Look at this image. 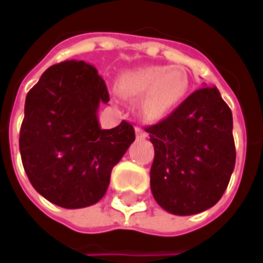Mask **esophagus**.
<instances>
[{
    "mask_svg": "<svg viewBox=\"0 0 263 263\" xmlns=\"http://www.w3.org/2000/svg\"><path fill=\"white\" fill-rule=\"evenodd\" d=\"M135 132H136V139H144V138H146V132H144V129H142L140 127H136Z\"/></svg>",
    "mask_w": 263,
    "mask_h": 263,
    "instance_id": "1",
    "label": "esophagus"
}]
</instances>
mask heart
Listing matches in <instances>:
<instances>
[{
    "label": "heart",
    "instance_id": "b5f03b06",
    "mask_svg": "<svg viewBox=\"0 0 263 263\" xmlns=\"http://www.w3.org/2000/svg\"><path fill=\"white\" fill-rule=\"evenodd\" d=\"M120 94L140 101L144 120L158 121L180 106L190 90V76L180 65H144L125 71L117 80Z\"/></svg>",
    "mask_w": 263,
    "mask_h": 263
}]
</instances>
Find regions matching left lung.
<instances>
[{
    "label": "left lung",
    "instance_id": "8db88e82",
    "mask_svg": "<svg viewBox=\"0 0 263 263\" xmlns=\"http://www.w3.org/2000/svg\"><path fill=\"white\" fill-rule=\"evenodd\" d=\"M232 127V111L220 91L202 87L146 128L154 146L150 187L161 208L191 216L221 199L236 161Z\"/></svg>",
    "mask_w": 263,
    "mask_h": 263
}]
</instances>
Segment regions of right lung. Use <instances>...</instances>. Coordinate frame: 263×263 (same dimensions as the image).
Returning <instances> with one entry per match:
<instances>
[{"instance_id": "1", "label": "right lung", "mask_w": 263, "mask_h": 263, "mask_svg": "<svg viewBox=\"0 0 263 263\" xmlns=\"http://www.w3.org/2000/svg\"><path fill=\"white\" fill-rule=\"evenodd\" d=\"M109 102L103 79L84 61L47 68L28 91L18 146L32 187L65 209L87 208L105 195L111 169L135 140L131 124L102 129L99 103Z\"/></svg>"}]
</instances>
